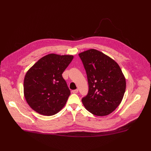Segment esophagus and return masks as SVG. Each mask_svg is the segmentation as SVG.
Returning a JSON list of instances; mask_svg holds the SVG:
<instances>
[{
	"mask_svg": "<svg viewBox=\"0 0 151 151\" xmlns=\"http://www.w3.org/2000/svg\"><path fill=\"white\" fill-rule=\"evenodd\" d=\"M72 92L73 93H77L78 92V89H75V90H73Z\"/></svg>",
	"mask_w": 151,
	"mask_h": 151,
	"instance_id": "34e87169",
	"label": "esophagus"
}]
</instances>
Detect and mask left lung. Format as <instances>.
<instances>
[{"label":"left lung","instance_id":"8db88e82","mask_svg":"<svg viewBox=\"0 0 151 151\" xmlns=\"http://www.w3.org/2000/svg\"><path fill=\"white\" fill-rule=\"evenodd\" d=\"M86 71L88 95L82 99L86 109L98 116L109 114L120 105L126 88L125 76L113 59L91 49L79 54Z\"/></svg>","mask_w":151,"mask_h":151}]
</instances>
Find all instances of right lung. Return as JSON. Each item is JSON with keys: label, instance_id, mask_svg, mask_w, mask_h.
<instances>
[{"label": "right lung", "instance_id": "right-lung-1", "mask_svg": "<svg viewBox=\"0 0 151 151\" xmlns=\"http://www.w3.org/2000/svg\"><path fill=\"white\" fill-rule=\"evenodd\" d=\"M73 59L71 55L50 54L27 71L24 80V94L35 111L49 116L65 106L70 91L62 74Z\"/></svg>", "mask_w": 151, "mask_h": 151}]
</instances>
